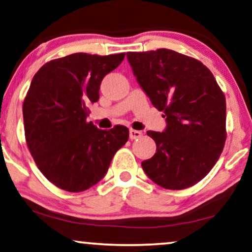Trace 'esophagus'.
<instances>
[{
	"instance_id": "obj_1",
	"label": "esophagus",
	"mask_w": 252,
	"mask_h": 252,
	"mask_svg": "<svg viewBox=\"0 0 252 252\" xmlns=\"http://www.w3.org/2000/svg\"><path fill=\"white\" fill-rule=\"evenodd\" d=\"M142 136V132L141 131H138V130H133L131 129L130 130V139L131 140H134V139H138Z\"/></svg>"
}]
</instances>
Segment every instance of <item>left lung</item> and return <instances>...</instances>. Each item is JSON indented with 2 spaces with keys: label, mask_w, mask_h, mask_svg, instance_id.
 Wrapping results in <instances>:
<instances>
[{
  "label": "left lung",
  "mask_w": 252,
  "mask_h": 252,
  "mask_svg": "<svg viewBox=\"0 0 252 252\" xmlns=\"http://www.w3.org/2000/svg\"><path fill=\"white\" fill-rule=\"evenodd\" d=\"M134 76L157 110L164 132L147 131L156 153L141 163L164 189L192 187L209 173L226 140V100L215 77L197 59L158 48L127 52Z\"/></svg>",
  "instance_id": "left-lung-1"
}]
</instances>
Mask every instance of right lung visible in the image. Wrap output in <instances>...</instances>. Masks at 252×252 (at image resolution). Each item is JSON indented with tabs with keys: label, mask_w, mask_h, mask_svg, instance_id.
I'll return each mask as SVG.
<instances>
[{
	"label": "right lung",
	"mask_w": 252,
	"mask_h": 252,
	"mask_svg": "<svg viewBox=\"0 0 252 252\" xmlns=\"http://www.w3.org/2000/svg\"><path fill=\"white\" fill-rule=\"evenodd\" d=\"M125 56L70 54L45 63L32 78L22 105L26 142L39 171L60 189L95 186L129 139L125 126L106 131L87 121L103 78Z\"/></svg>",
	"instance_id": "add662e5"
}]
</instances>
